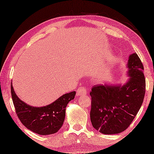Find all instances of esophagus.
<instances>
[{
    "label": "esophagus",
    "instance_id": "34e87169",
    "mask_svg": "<svg viewBox=\"0 0 154 154\" xmlns=\"http://www.w3.org/2000/svg\"><path fill=\"white\" fill-rule=\"evenodd\" d=\"M87 93V89L84 87H80L77 91V96H82V95H86Z\"/></svg>",
    "mask_w": 154,
    "mask_h": 154
}]
</instances>
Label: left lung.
<instances>
[{
  "label": "left lung",
  "mask_w": 154,
  "mask_h": 154,
  "mask_svg": "<svg viewBox=\"0 0 154 154\" xmlns=\"http://www.w3.org/2000/svg\"><path fill=\"white\" fill-rule=\"evenodd\" d=\"M129 77L125 85H99L92 87L90 118L95 130L104 134H119L132 122L145 94L144 67L137 53L130 55Z\"/></svg>",
  "instance_id": "obj_1"
}]
</instances>
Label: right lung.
<instances>
[{"mask_svg": "<svg viewBox=\"0 0 154 154\" xmlns=\"http://www.w3.org/2000/svg\"><path fill=\"white\" fill-rule=\"evenodd\" d=\"M11 97L17 117L25 127L36 134L49 135L57 132L62 127L65 108L74 100L75 91L63 95L54 102L42 107L28 105L17 96L11 84Z\"/></svg>", "mask_w": 154, "mask_h": 154, "instance_id": "add662e5", "label": "right lung"}]
</instances>
